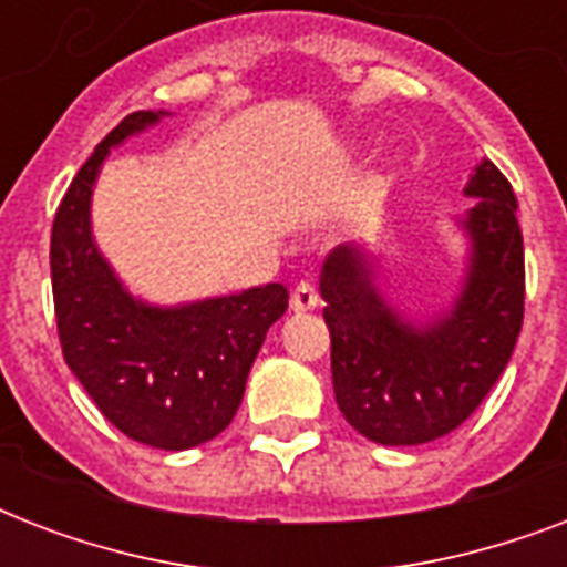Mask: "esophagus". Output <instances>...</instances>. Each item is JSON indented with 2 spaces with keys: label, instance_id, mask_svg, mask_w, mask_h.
I'll use <instances>...</instances> for the list:
<instances>
[{
  "label": "esophagus",
  "instance_id": "obj_1",
  "mask_svg": "<svg viewBox=\"0 0 567 567\" xmlns=\"http://www.w3.org/2000/svg\"><path fill=\"white\" fill-rule=\"evenodd\" d=\"M318 302H320L318 285L311 282V279H300L291 293V309L293 311H311L315 306H318Z\"/></svg>",
  "mask_w": 567,
  "mask_h": 567
}]
</instances>
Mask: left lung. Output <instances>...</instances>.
<instances>
[{
    "label": "left lung",
    "mask_w": 567,
    "mask_h": 567,
    "mask_svg": "<svg viewBox=\"0 0 567 567\" xmlns=\"http://www.w3.org/2000/svg\"><path fill=\"white\" fill-rule=\"evenodd\" d=\"M467 194L480 203L465 217L474 244L465 291L432 327L388 309L373 261L353 244L338 247L320 274L338 409L377 444L412 447L462 426L518 344L527 288L518 199L492 162L476 167Z\"/></svg>",
    "instance_id": "1"
}]
</instances>
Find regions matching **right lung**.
Wrapping results in <instances>:
<instances>
[{
    "label": "right lung",
    "instance_id": "1",
    "mask_svg": "<svg viewBox=\"0 0 567 567\" xmlns=\"http://www.w3.org/2000/svg\"><path fill=\"white\" fill-rule=\"evenodd\" d=\"M162 114L135 111L102 137L58 205L49 244L66 368L132 441L188 450L231 423L267 329L288 309L279 282L179 309L132 300L91 238V190L111 146Z\"/></svg>",
    "mask_w": 567,
    "mask_h": 567
}]
</instances>
